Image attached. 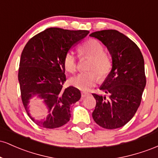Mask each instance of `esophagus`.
I'll use <instances>...</instances> for the list:
<instances>
[{
  "label": "esophagus",
  "instance_id": "esophagus-1",
  "mask_svg": "<svg viewBox=\"0 0 158 158\" xmlns=\"http://www.w3.org/2000/svg\"><path fill=\"white\" fill-rule=\"evenodd\" d=\"M89 95H90V94L88 93H86V92H81V97H82V98L88 97V96H89Z\"/></svg>",
  "mask_w": 158,
  "mask_h": 158
}]
</instances>
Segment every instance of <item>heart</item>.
Here are the masks:
<instances>
[{
  "mask_svg": "<svg viewBox=\"0 0 158 158\" xmlns=\"http://www.w3.org/2000/svg\"><path fill=\"white\" fill-rule=\"evenodd\" d=\"M79 54L81 56H89L91 58L88 65V70L90 71L82 72L70 79L72 86L81 90H88L98 81L99 76L101 79L108 76L111 70L112 62L110 58L105 52V48L102 43L95 39H90L79 47ZM63 64L65 70L73 73L77 68V58L73 52L68 51L64 54ZM97 72L98 73L93 72Z\"/></svg>",
  "mask_w": 158,
  "mask_h": 158,
  "instance_id": "1",
  "label": "heart"
}]
</instances>
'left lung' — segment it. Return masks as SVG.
<instances>
[{
	"label": "left lung",
	"mask_w": 158,
	"mask_h": 158,
	"mask_svg": "<svg viewBox=\"0 0 158 158\" xmlns=\"http://www.w3.org/2000/svg\"><path fill=\"white\" fill-rule=\"evenodd\" d=\"M90 36L102 41L112 58L111 70L99 88L108 97L92 94L97 101L92 117L106 129L120 128L140 105L146 84L143 56L137 45L117 30H101Z\"/></svg>",
	"instance_id": "obj_1"
}]
</instances>
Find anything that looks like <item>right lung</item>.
<instances>
[{
	"mask_svg": "<svg viewBox=\"0 0 158 158\" xmlns=\"http://www.w3.org/2000/svg\"><path fill=\"white\" fill-rule=\"evenodd\" d=\"M88 33V30L51 27L33 36L25 45L19 69L21 100L28 115L39 126L59 128L70 120V106L79 100L81 93L73 86L63 88L66 81L63 59ZM35 95L44 100L48 109L44 121H36L28 113V100Z\"/></svg>",
	"mask_w": 158,
	"mask_h": 158,
	"instance_id": "add662e5",
	"label": "right lung"
}]
</instances>
